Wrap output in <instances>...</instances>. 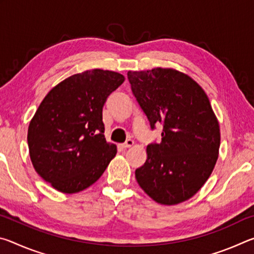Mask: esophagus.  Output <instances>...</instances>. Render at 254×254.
<instances>
[{"mask_svg":"<svg viewBox=\"0 0 254 254\" xmlns=\"http://www.w3.org/2000/svg\"><path fill=\"white\" fill-rule=\"evenodd\" d=\"M133 144H134V141L128 139V140L127 141V142H126V143H123V144L121 145V147H122L123 149H127V148H131Z\"/></svg>","mask_w":254,"mask_h":254,"instance_id":"1","label":"esophagus"}]
</instances>
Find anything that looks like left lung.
<instances>
[{
    "instance_id": "1",
    "label": "left lung",
    "mask_w": 254,
    "mask_h": 254,
    "mask_svg": "<svg viewBox=\"0 0 254 254\" xmlns=\"http://www.w3.org/2000/svg\"><path fill=\"white\" fill-rule=\"evenodd\" d=\"M151 128L162 124L161 142L147 147L135 170L145 194L161 205L191 198L209 178L218 158L220 124L208 96L190 76L174 68L127 71Z\"/></svg>"
}]
</instances>
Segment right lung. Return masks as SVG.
Instances as JSON below:
<instances>
[{
  "label": "right lung",
  "instance_id": "add662e5",
  "mask_svg": "<svg viewBox=\"0 0 254 254\" xmlns=\"http://www.w3.org/2000/svg\"><path fill=\"white\" fill-rule=\"evenodd\" d=\"M124 79L120 72L86 70L60 81L40 103L29 124V153L34 170L56 190L88 188L115 157L117 145L103 134V106Z\"/></svg>",
  "mask_w": 254,
  "mask_h": 254
}]
</instances>
